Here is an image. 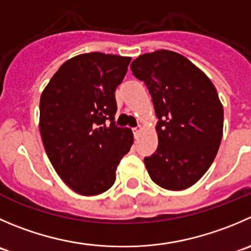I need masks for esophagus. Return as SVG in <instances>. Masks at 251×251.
<instances>
[{
  "label": "esophagus",
  "mask_w": 251,
  "mask_h": 251,
  "mask_svg": "<svg viewBox=\"0 0 251 251\" xmlns=\"http://www.w3.org/2000/svg\"><path fill=\"white\" fill-rule=\"evenodd\" d=\"M141 130H142V127H141V126H137V127L132 128V131H133V135H135V137H137V136H138V133L141 132Z\"/></svg>",
  "instance_id": "34e87169"
}]
</instances>
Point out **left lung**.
Returning a JSON list of instances; mask_svg holds the SVG:
<instances>
[{
	"instance_id": "1",
	"label": "left lung",
	"mask_w": 251,
	"mask_h": 251,
	"mask_svg": "<svg viewBox=\"0 0 251 251\" xmlns=\"http://www.w3.org/2000/svg\"><path fill=\"white\" fill-rule=\"evenodd\" d=\"M132 75L145 82L158 123L157 151L145 157L151 179L184 190L215 160L223 133V106L212 82L191 61L169 50L138 56Z\"/></svg>"
}]
</instances>
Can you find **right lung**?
<instances>
[{
  "mask_svg": "<svg viewBox=\"0 0 251 251\" xmlns=\"http://www.w3.org/2000/svg\"><path fill=\"white\" fill-rule=\"evenodd\" d=\"M131 57L89 52L58 69L40 97V135L46 154L77 194L98 195L113 186L130 151V128L115 125V89Z\"/></svg>",
  "mask_w": 251,
  "mask_h": 251,
  "instance_id": "obj_1",
  "label": "right lung"
}]
</instances>
